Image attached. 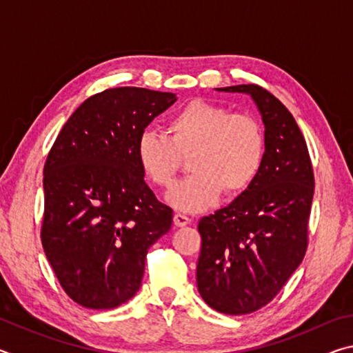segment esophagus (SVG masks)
I'll return each instance as SVG.
<instances>
[{
	"label": "esophagus",
	"instance_id": "34e87169",
	"mask_svg": "<svg viewBox=\"0 0 353 353\" xmlns=\"http://www.w3.org/2000/svg\"><path fill=\"white\" fill-rule=\"evenodd\" d=\"M172 221H174V224L177 227H183V225H187V224L191 223V218L187 216V214H183V213H176L174 219H172Z\"/></svg>",
	"mask_w": 353,
	"mask_h": 353
}]
</instances>
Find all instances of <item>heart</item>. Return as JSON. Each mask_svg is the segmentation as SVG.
I'll list each match as a JSON object with an SVG mask.
<instances>
[{"label":"heart","instance_id":"b5f03b06","mask_svg":"<svg viewBox=\"0 0 353 353\" xmlns=\"http://www.w3.org/2000/svg\"><path fill=\"white\" fill-rule=\"evenodd\" d=\"M166 134L141 132L135 155L143 174L160 188L171 187L182 157H190L193 174L166 196L177 210H204L221 193L236 198L252 187L265 163L266 137L259 119L208 101L193 99L181 107Z\"/></svg>","mask_w":353,"mask_h":353}]
</instances>
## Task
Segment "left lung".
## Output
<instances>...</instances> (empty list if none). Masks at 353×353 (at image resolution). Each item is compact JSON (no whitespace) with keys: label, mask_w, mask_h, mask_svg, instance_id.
<instances>
[{"label":"left lung","mask_w":353,"mask_h":353,"mask_svg":"<svg viewBox=\"0 0 353 353\" xmlns=\"http://www.w3.org/2000/svg\"><path fill=\"white\" fill-rule=\"evenodd\" d=\"M219 90L252 97L265 123L266 155L252 187L199 221L196 280L216 312L248 314L270 303L303 260L314 174L296 119L272 93L255 83Z\"/></svg>","instance_id":"obj_1"}]
</instances>
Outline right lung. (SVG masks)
Listing matches in <instances>:
<instances>
[{"label":"right lung","instance_id":"right-lung-1","mask_svg":"<svg viewBox=\"0 0 353 353\" xmlns=\"http://www.w3.org/2000/svg\"><path fill=\"white\" fill-rule=\"evenodd\" d=\"M174 93L117 87L93 94L63 124L43 168L40 238L63 291L94 310L139 291L148 249L171 229L137 162V139Z\"/></svg>","mask_w":353,"mask_h":353}]
</instances>
